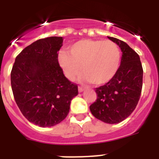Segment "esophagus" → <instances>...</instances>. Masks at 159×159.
<instances>
[{
    "mask_svg": "<svg viewBox=\"0 0 159 159\" xmlns=\"http://www.w3.org/2000/svg\"><path fill=\"white\" fill-rule=\"evenodd\" d=\"M84 88H83V87H81V86H80L78 88V91H79V92H82L83 91H84Z\"/></svg>",
    "mask_w": 159,
    "mask_h": 159,
    "instance_id": "34e87169",
    "label": "esophagus"
}]
</instances>
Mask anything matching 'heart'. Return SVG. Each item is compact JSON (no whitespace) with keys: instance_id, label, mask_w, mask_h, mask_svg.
<instances>
[{"instance_id":"obj_1","label":"heart","mask_w":159,"mask_h":159,"mask_svg":"<svg viewBox=\"0 0 159 159\" xmlns=\"http://www.w3.org/2000/svg\"><path fill=\"white\" fill-rule=\"evenodd\" d=\"M69 54L59 55L67 79L74 80L82 69L83 80L95 85L107 84L115 76L121 58L119 47L111 40H80L70 48Z\"/></svg>"}]
</instances>
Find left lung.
Instances as JSON below:
<instances>
[{
  "label": "left lung",
  "instance_id": "8db88e82",
  "mask_svg": "<svg viewBox=\"0 0 159 159\" xmlns=\"http://www.w3.org/2000/svg\"><path fill=\"white\" fill-rule=\"evenodd\" d=\"M108 39L122 51L121 64L109 82L95 88L97 99L90 106L96 119L110 124L127 119L137 106L143 88V70L139 56L123 40Z\"/></svg>",
  "mask_w": 159,
  "mask_h": 159
}]
</instances>
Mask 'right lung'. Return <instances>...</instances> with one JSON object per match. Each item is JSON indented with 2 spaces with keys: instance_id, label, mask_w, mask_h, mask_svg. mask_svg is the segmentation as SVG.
<instances>
[{
  "instance_id": "add662e5",
  "label": "right lung",
  "mask_w": 159,
  "mask_h": 159,
  "mask_svg": "<svg viewBox=\"0 0 159 159\" xmlns=\"http://www.w3.org/2000/svg\"><path fill=\"white\" fill-rule=\"evenodd\" d=\"M63 37L51 36L31 43L16 57L11 71L14 99L23 116L39 127H52L69 112L78 95L77 84L64 76L58 62Z\"/></svg>"
}]
</instances>
